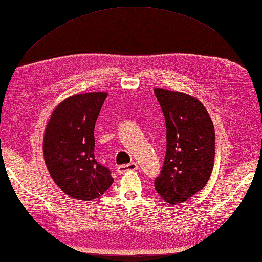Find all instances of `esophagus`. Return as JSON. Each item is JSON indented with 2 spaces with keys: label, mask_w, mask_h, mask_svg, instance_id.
Masks as SVG:
<instances>
[{
  "label": "esophagus",
  "mask_w": 262,
  "mask_h": 262,
  "mask_svg": "<svg viewBox=\"0 0 262 262\" xmlns=\"http://www.w3.org/2000/svg\"><path fill=\"white\" fill-rule=\"evenodd\" d=\"M137 169H138V164L135 163V162H132V163H129V164H124V165L118 166V169H117V171H118V173L124 174L125 172H128V171H136Z\"/></svg>",
  "instance_id": "1"
}]
</instances>
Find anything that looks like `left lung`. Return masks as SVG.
I'll list each match as a JSON object with an SVG mask.
<instances>
[{"label": "left lung", "instance_id": "left-lung-1", "mask_svg": "<svg viewBox=\"0 0 262 262\" xmlns=\"http://www.w3.org/2000/svg\"><path fill=\"white\" fill-rule=\"evenodd\" d=\"M166 126V154L155 190L177 205L208 182L214 166L215 130L204 104L185 92L154 89Z\"/></svg>", "mask_w": 262, "mask_h": 262}]
</instances>
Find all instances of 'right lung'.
<instances>
[{"mask_svg":"<svg viewBox=\"0 0 262 262\" xmlns=\"http://www.w3.org/2000/svg\"><path fill=\"white\" fill-rule=\"evenodd\" d=\"M107 92L73 94L49 118L43 134V159L49 174L68 196L96 199L114 182L94 158V126Z\"/></svg>","mask_w":262,"mask_h":262,"instance_id":"1","label":"right lung"}]
</instances>
